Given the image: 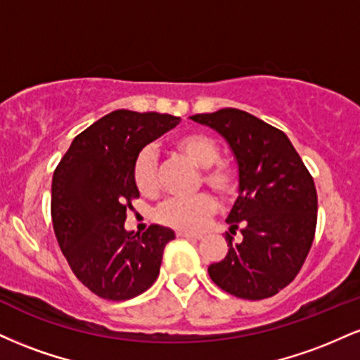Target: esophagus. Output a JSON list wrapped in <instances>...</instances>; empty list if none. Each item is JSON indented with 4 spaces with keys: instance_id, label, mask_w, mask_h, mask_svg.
Here are the masks:
<instances>
[{
    "instance_id": "obj_1",
    "label": "esophagus",
    "mask_w": 360,
    "mask_h": 360,
    "mask_svg": "<svg viewBox=\"0 0 360 360\" xmlns=\"http://www.w3.org/2000/svg\"><path fill=\"white\" fill-rule=\"evenodd\" d=\"M177 237L188 238V240H201V238H203V235H198V233H186V232H177Z\"/></svg>"
}]
</instances>
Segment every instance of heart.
<instances>
[{
    "label": "heart",
    "mask_w": 360,
    "mask_h": 360,
    "mask_svg": "<svg viewBox=\"0 0 360 360\" xmlns=\"http://www.w3.org/2000/svg\"><path fill=\"white\" fill-rule=\"evenodd\" d=\"M174 148L198 167H203L201 181L217 196L229 200L237 193L238 172L230 160L220 159V147L210 135L201 131H188L174 139ZM131 179L135 188L146 196L159 191L157 159L154 148L143 147L131 164ZM217 203L210 194H196L193 198H171L157 208L155 220L176 229L177 232H198L212 217Z\"/></svg>",
    "instance_id": "heart-1"
}]
</instances>
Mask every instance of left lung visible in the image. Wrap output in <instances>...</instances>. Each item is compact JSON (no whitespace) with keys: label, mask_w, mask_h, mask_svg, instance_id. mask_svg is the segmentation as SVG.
Returning a JSON list of instances; mask_svg holds the SVG:
<instances>
[{"label":"left lung","mask_w":360,"mask_h":360,"mask_svg":"<svg viewBox=\"0 0 360 360\" xmlns=\"http://www.w3.org/2000/svg\"><path fill=\"white\" fill-rule=\"evenodd\" d=\"M217 130L238 166V198L226 223L229 254L208 267L218 288L243 300L271 298L296 278L316 229L313 177L284 131L237 108L191 117Z\"/></svg>","instance_id":"8db88e82"}]
</instances>
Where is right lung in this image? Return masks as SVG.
<instances>
[{
	"instance_id": "add662e5",
	"label": "right lung",
	"mask_w": 360,
	"mask_h": 360,
	"mask_svg": "<svg viewBox=\"0 0 360 360\" xmlns=\"http://www.w3.org/2000/svg\"><path fill=\"white\" fill-rule=\"evenodd\" d=\"M181 122L160 113L111 111L81 131L52 177L51 213L57 242L76 278L103 300L142 295L160 271L171 229L127 232V212L140 196L131 179L135 155Z\"/></svg>"
}]
</instances>
